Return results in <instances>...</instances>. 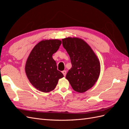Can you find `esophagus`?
Wrapping results in <instances>:
<instances>
[{"label":"esophagus","mask_w":129,"mask_h":129,"mask_svg":"<svg viewBox=\"0 0 129 129\" xmlns=\"http://www.w3.org/2000/svg\"><path fill=\"white\" fill-rule=\"evenodd\" d=\"M62 74H63L64 76H66V74H67V72H66V71H62Z\"/></svg>","instance_id":"34e87169"}]
</instances>
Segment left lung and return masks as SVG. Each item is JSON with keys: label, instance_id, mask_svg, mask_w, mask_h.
Returning a JSON list of instances; mask_svg holds the SVG:
<instances>
[{"label": "left lung", "instance_id": "1", "mask_svg": "<svg viewBox=\"0 0 129 129\" xmlns=\"http://www.w3.org/2000/svg\"><path fill=\"white\" fill-rule=\"evenodd\" d=\"M62 41L72 64L66 78L75 91L84 92L92 88L99 79L100 60L90 46L82 39L68 37Z\"/></svg>", "mask_w": 129, "mask_h": 129}]
</instances>
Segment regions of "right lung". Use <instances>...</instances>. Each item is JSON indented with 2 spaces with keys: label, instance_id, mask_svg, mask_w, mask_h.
Here are the masks:
<instances>
[{
  "label": "right lung",
  "instance_id": "add662e5",
  "mask_svg": "<svg viewBox=\"0 0 129 129\" xmlns=\"http://www.w3.org/2000/svg\"><path fill=\"white\" fill-rule=\"evenodd\" d=\"M58 39L44 40L30 52L25 64V72L30 83L38 90L48 92L55 89L60 79L63 77L57 69L53 54L61 44Z\"/></svg>",
  "mask_w": 129,
  "mask_h": 129
}]
</instances>
